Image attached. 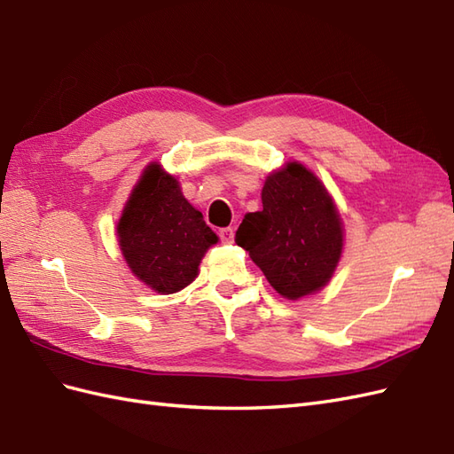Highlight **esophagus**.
<instances>
[{
  "instance_id": "1",
  "label": "esophagus",
  "mask_w": 454,
  "mask_h": 454,
  "mask_svg": "<svg viewBox=\"0 0 454 454\" xmlns=\"http://www.w3.org/2000/svg\"><path fill=\"white\" fill-rule=\"evenodd\" d=\"M219 239H222V242H225V244H231L232 240H235V231H232L231 227L219 229Z\"/></svg>"
}]
</instances>
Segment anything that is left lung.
I'll return each instance as SVG.
<instances>
[{
    "label": "left lung",
    "mask_w": 454,
    "mask_h": 454,
    "mask_svg": "<svg viewBox=\"0 0 454 454\" xmlns=\"http://www.w3.org/2000/svg\"><path fill=\"white\" fill-rule=\"evenodd\" d=\"M263 210L246 214L235 242L287 299L324 287L342 252L340 217L318 177L290 162L261 191Z\"/></svg>",
    "instance_id": "1"
}]
</instances>
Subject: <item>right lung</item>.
Masks as SVG:
<instances>
[{
	"instance_id": "right-lung-1",
	"label": "right lung",
	"mask_w": 454,
	"mask_h": 454,
	"mask_svg": "<svg viewBox=\"0 0 454 454\" xmlns=\"http://www.w3.org/2000/svg\"><path fill=\"white\" fill-rule=\"evenodd\" d=\"M121 252L144 284L168 295L197 278L206 250L217 242L202 214L172 176L149 164L117 225Z\"/></svg>"
}]
</instances>
